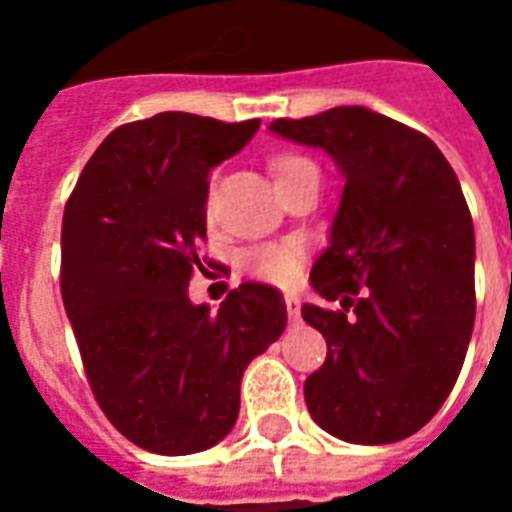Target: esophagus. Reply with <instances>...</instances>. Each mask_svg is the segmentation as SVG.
Instances as JSON below:
<instances>
[{
    "label": "esophagus",
    "instance_id": "obj_1",
    "mask_svg": "<svg viewBox=\"0 0 512 512\" xmlns=\"http://www.w3.org/2000/svg\"><path fill=\"white\" fill-rule=\"evenodd\" d=\"M285 307H288V315H290V321H299L301 318V301L299 296H285Z\"/></svg>",
    "mask_w": 512,
    "mask_h": 512
}]
</instances>
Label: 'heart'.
<instances>
[{"mask_svg": "<svg viewBox=\"0 0 512 512\" xmlns=\"http://www.w3.org/2000/svg\"><path fill=\"white\" fill-rule=\"evenodd\" d=\"M304 172H318V167L301 153H277L271 158V175H274L277 183L304 175ZM213 197H216V183H211L208 194H205V208L208 211L213 208ZM301 260H304V246L299 241H279V244L252 246L244 255V266L252 277L266 279V282H274V285H290L293 279L299 277Z\"/></svg>", "mask_w": 512, "mask_h": 512, "instance_id": "obj_1", "label": "heart"}]
</instances>
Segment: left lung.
<instances>
[{"label": "left lung", "instance_id": "obj_1", "mask_svg": "<svg viewBox=\"0 0 512 512\" xmlns=\"http://www.w3.org/2000/svg\"><path fill=\"white\" fill-rule=\"evenodd\" d=\"M271 131L323 147L345 189L304 304L326 362L304 381L312 419L351 444H392L428 425L458 381L474 326V227L458 175L428 136L365 106Z\"/></svg>", "mask_w": 512, "mask_h": 512}]
</instances>
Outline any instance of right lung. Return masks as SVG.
Masks as SVG:
<instances>
[{
    "mask_svg": "<svg viewBox=\"0 0 512 512\" xmlns=\"http://www.w3.org/2000/svg\"><path fill=\"white\" fill-rule=\"evenodd\" d=\"M260 120L161 112L106 136L62 213L60 288L98 406L136 447L191 455L233 430L241 376L285 332L271 285L191 304L208 172Z\"/></svg>",
    "mask_w": 512,
    "mask_h": 512,
    "instance_id": "add662e5",
    "label": "right lung"
}]
</instances>
